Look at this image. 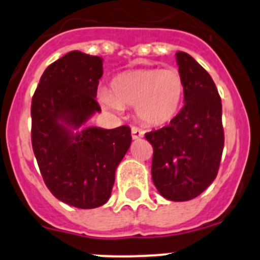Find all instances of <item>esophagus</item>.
I'll return each instance as SVG.
<instances>
[{
    "label": "esophagus",
    "instance_id": "34e87169",
    "mask_svg": "<svg viewBox=\"0 0 260 260\" xmlns=\"http://www.w3.org/2000/svg\"><path fill=\"white\" fill-rule=\"evenodd\" d=\"M132 135L134 139H139V138H142L144 135V133L142 132L141 128H138V127H132Z\"/></svg>",
    "mask_w": 260,
    "mask_h": 260
}]
</instances>
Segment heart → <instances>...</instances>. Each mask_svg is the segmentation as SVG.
<instances>
[{"instance_id":"heart-1","label":"heart","mask_w":260,"mask_h":260,"mask_svg":"<svg viewBox=\"0 0 260 260\" xmlns=\"http://www.w3.org/2000/svg\"><path fill=\"white\" fill-rule=\"evenodd\" d=\"M185 80L177 69H138L113 78L109 89L98 91L99 103L113 113L123 107H135V113L147 126L172 122L183 104Z\"/></svg>"}]
</instances>
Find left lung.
Instances as JSON below:
<instances>
[{
    "label": "left lung",
    "mask_w": 260,
    "mask_h": 260,
    "mask_svg": "<svg viewBox=\"0 0 260 260\" xmlns=\"http://www.w3.org/2000/svg\"><path fill=\"white\" fill-rule=\"evenodd\" d=\"M185 105L169 125L147 133L152 181L168 201L197 198L217 176L224 148L221 99L212 78L185 52L176 53Z\"/></svg>",
    "instance_id": "left-lung-1"
}]
</instances>
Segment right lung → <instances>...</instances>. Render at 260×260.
Listing matches in <instances>:
<instances>
[{"instance_id":"right-lung-1","label":"right lung","mask_w":260,"mask_h":260,"mask_svg":"<svg viewBox=\"0 0 260 260\" xmlns=\"http://www.w3.org/2000/svg\"><path fill=\"white\" fill-rule=\"evenodd\" d=\"M102 77L103 58L73 50L45 69L32 98V148L45 185L83 210L107 203L132 144L128 126L82 127L102 112L95 99Z\"/></svg>"}]
</instances>
